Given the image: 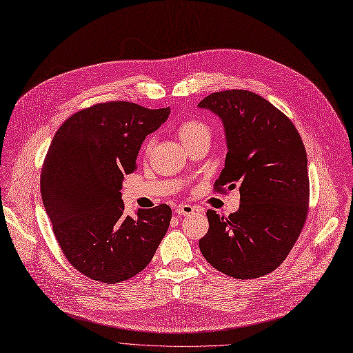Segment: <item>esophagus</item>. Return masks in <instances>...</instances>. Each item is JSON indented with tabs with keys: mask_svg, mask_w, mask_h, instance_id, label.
I'll list each match as a JSON object with an SVG mask.
<instances>
[{
	"mask_svg": "<svg viewBox=\"0 0 353 353\" xmlns=\"http://www.w3.org/2000/svg\"><path fill=\"white\" fill-rule=\"evenodd\" d=\"M176 213L180 216H189L194 213V208L192 205H186V203H180V205L176 208Z\"/></svg>",
	"mask_w": 353,
	"mask_h": 353,
	"instance_id": "34e87169",
	"label": "esophagus"
}]
</instances>
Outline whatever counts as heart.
<instances>
[{
  "label": "heart",
  "mask_w": 353,
  "mask_h": 353,
  "mask_svg": "<svg viewBox=\"0 0 353 353\" xmlns=\"http://www.w3.org/2000/svg\"><path fill=\"white\" fill-rule=\"evenodd\" d=\"M177 134L184 145H189L203 137H210L209 127L199 120H184L183 123H180L177 127ZM150 145H152V140H148L144 144L145 150H148Z\"/></svg>",
  "instance_id": "1"
}]
</instances>
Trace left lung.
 I'll return each mask as SVG.
<instances>
[{
	"label": "left lung",
	"instance_id": "obj_1",
	"mask_svg": "<svg viewBox=\"0 0 353 353\" xmlns=\"http://www.w3.org/2000/svg\"><path fill=\"white\" fill-rule=\"evenodd\" d=\"M225 127L228 154L217 192L239 186L240 206L229 217L209 210V232L199 248L206 261L236 279L273 272L305 225L309 203L307 157L293 123L248 90L213 92L199 103Z\"/></svg>",
	"mask_w": 353,
	"mask_h": 353
}]
</instances>
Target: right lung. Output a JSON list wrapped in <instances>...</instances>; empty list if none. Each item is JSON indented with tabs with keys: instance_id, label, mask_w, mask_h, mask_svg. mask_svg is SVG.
<instances>
[{
	"instance_id": "right-lung-1",
	"label": "right lung",
	"mask_w": 353,
	"mask_h": 353,
	"mask_svg": "<svg viewBox=\"0 0 353 353\" xmlns=\"http://www.w3.org/2000/svg\"><path fill=\"white\" fill-rule=\"evenodd\" d=\"M169 114V107L101 103L72 114L54 134L40 180L43 203L67 261L92 281L113 285L136 276L169 229V206L132 217L120 192L144 139Z\"/></svg>"
}]
</instances>
